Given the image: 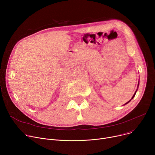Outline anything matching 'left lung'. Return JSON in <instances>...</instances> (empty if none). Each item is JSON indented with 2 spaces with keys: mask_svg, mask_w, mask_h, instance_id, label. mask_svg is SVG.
Masks as SVG:
<instances>
[{
  "mask_svg": "<svg viewBox=\"0 0 155 155\" xmlns=\"http://www.w3.org/2000/svg\"><path fill=\"white\" fill-rule=\"evenodd\" d=\"M138 86H139V83H138ZM137 90H138V89H136V91H135V93H134V94H133V97H131V99H130V101H128V102H127V103H125V104H124V105H126V104H128V103H130V101H131V99H133V97H134V96H135V94H136V92H137Z\"/></svg>",
  "mask_w": 155,
  "mask_h": 155,
  "instance_id": "8db88e82",
  "label": "left lung"
}]
</instances>
